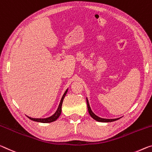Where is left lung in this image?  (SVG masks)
Listing matches in <instances>:
<instances>
[{
    "label": "left lung",
    "instance_id": "1",
    "mask_svg": "<svg viewBox=\"0 0 152 152\" xmlns=\"http://www.w3.org/2000/svg\"><path fill=\"white\" fill-rule=\"evenodd\" d=\"M86 103H87V107H88V111L89 114L91 115V116L92 117L93 119L97 120V121L102 122H109L115 121V120H117L119 119V118H116V119H104V118H102L98 117L95 114H94V113L92 112V110H91V107H90V105H89L88 99H86Z\"/></svg>",
    "mask_w": 152,
    "mask_h": 152
}]
</instances>
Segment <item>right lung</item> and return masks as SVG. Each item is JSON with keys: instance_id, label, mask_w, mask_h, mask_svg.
Segmentation results:
<instances>
[{"instance_id": "right-lung-1", "label": "right lung", "mask_w": 152, "mask_h": 152, "mask_svg": "<svg viewBox=\"0 0 152 152\" xmlns=\"http://www.w3.org/2000/svg\"><path fill=\"white\" fill-rule=\"evenodd\" d=\"M67 92V89L66 91V92L64 93L63 97H62V98H61V102H60V103H59V107H58V108H57L56 112H55L53 115H51V116L49 117V118H30V117H28V118H30L31 120H33V121L38 122H42V123H49V122H52L55 121V120H56L59 118L60 114H61L62 103H63L64 99L65 97V96H66Z\"/></svg>"}]
</instances>
